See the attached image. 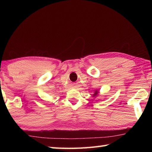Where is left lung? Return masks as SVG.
Here are the masks:
<instances>
[{
    "mask_svg": "<svg viewBox=\"0 0 152 152\" xmlns=\"http://www.w3.org/2000/svg\"><path fill=\"white\" fill-rule=\"evenodd\" d=\"M99 91L98 90H96V91H95V93H94V94H93V96H94V97H95L96 96H97L98 95V94H99Z\"/></svg>",
    "mask_w": 152,
    "mask_h": 152,
    "instance_id": "left-lung-1",
    "label": "left lung"
}]
</instances>
